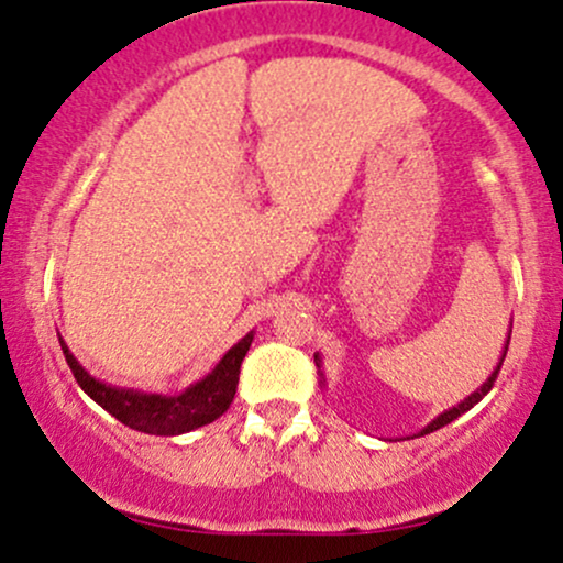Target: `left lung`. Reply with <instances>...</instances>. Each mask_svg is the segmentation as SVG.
I'll return each mask as SVG.
<instances>
[{
  "label": "left lung",
  "mask_w": 563,
  "mask_h": 563,
  "mask_svg": "<svg viewBox=\"0 0 563 563\" xmlns=\"http://www.w3.org/2000/svg\"><path fill=\"white\" fill-rule=\"evenodd\" d=\"M508 344H510V339H508ZM505 355H508V347H505ZM505 355H503V361H505ZM314 361H318V357H314ZM503 361H499L497 372H494V374L489 376V382H486V385H484V387H481V390H475V393L471 395V398H465V400H462V404H460V406H454V409L443 411V413H441V417H438V419H435V422H430V424H428V428H424L422 432H419V435H428V432H432V430H441V428H446V424H449V422H454V419H456V417H462V413H465V411H471V409H473V406H475V404H478V400H481V398H484V395H486V393H489V390H492V387H494V382H497V374H499V368H503Z\"/></svg>",
  "instance_id": "8db88e82"
}]
</instances>
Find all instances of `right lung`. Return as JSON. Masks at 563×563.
<instances>
[{
  "instance_id": "add662e5",
  "label": "right lung",
  "mask_w": 563,
  "mask_h": 563,
  "mask_svg": "<svg viewBox=\"0 0 563 563\" xmlns=\"http://www.w3.org/2000/svg\"><path fill=\"white\" fill-rule=\"evenodd\" d=\"M251 342L253 333L240 339L206 379L191 385L187 393L173 395V398H168V395L120 390V387H109L103 382H96L74 361V355L64 342H60V350H64L66 363H69L77 385L98 406H103L111 417H117L128 428L150 432V435H178V432H189L195 428H202V424H211L213 419H219L221 413L230 409L234 393H238L240 363H243Z\"/></svg>"
}]
</instances>
